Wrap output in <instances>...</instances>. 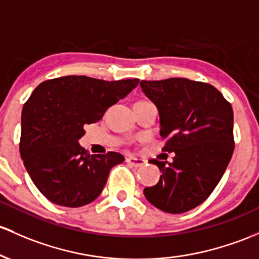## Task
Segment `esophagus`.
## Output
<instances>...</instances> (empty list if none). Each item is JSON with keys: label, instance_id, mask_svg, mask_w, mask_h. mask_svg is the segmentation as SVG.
<instances>
[{"label": "esophagus", "instance_id": "1", "mask_svg": "<svg viewBox=\"0 0 259 259\" xmlns=\"http://www.w3.org/2000/svg\"><path fill=\"white\" fill-rule=\"evenodd\" d=\"M126 162H127V164H130V166H133V167H141L146 163V161L145 160L134 157V156H129V157H126Z\"/></svg>", "mask_w": 259, "mask_h": 259}]
</instances>
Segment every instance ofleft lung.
<instances>
[{
  "instance_id": "1",
  "label": "left lung",
  "mask_w": 259,
  "mask_h": 259,
  "mask_svg": "<svg viewBox=\"0 0 259 259\" xmlns=\"http://www.w3.org/2000/svg\"><path fill=\"white\" fill-rule=\"evenodd\" d=\"M146 97L160 114L162 150L175 152L173 162L151 160L160 181L144 189L147 200L162 211L182 214L200 205L223 177L234 152V112L209 83L172 77L141 81Z\"/></svg>"
}]
</instances>
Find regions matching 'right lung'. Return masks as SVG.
Returning a JSON list of instances; mask_svg holds the SVG:
<instances>
[{
	"label": "right lung",
	"mask_w": 259,
	"mask_h": 259,
	"mask_svg": "<svg viewBox=\"0 0 259 259\" xmlns=\"http://www.w3.org/2000/svg\"><path fill=\"white\" fill-rule=\"evenodd\" d=\"M138 84L139 78L64 76L34 90L22 110L19 151L28 175L48 200L78 208L101 194L112 167L121 163L124 156L91 155L78 140L84 125L102 119L108 108Z\"/></svg>",
	"instance_id": "right-lung-1"
}]
</instances>
